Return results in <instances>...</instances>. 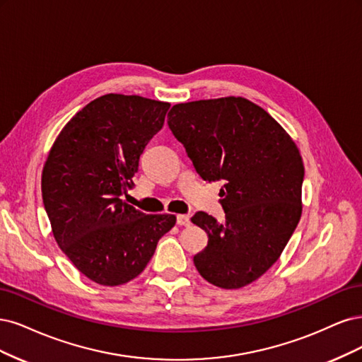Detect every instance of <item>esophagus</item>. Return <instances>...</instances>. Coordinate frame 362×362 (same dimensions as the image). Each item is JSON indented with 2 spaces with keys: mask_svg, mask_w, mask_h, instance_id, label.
<instances>
[{
  "mask_svg": "<svg viewBox=\"0 0 362 362\" xmlns=\"http://www.w3.org/2000/svg\"><path fill=\"white\" fill-rule=\"evenodd\" d=\"M191 224V219L188 215H177V226L188 227Z\"/></svg>",
  "mask_w": 362,
  "mask_h": 362,
  "instance_id": "1",
  "label": "esophagus"
}]
</instances>
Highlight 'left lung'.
Returning <instances> with one entry per match:
<instances>
[{
    "label": "left lung",
    "instance_id": "obj_1",
    "mask_svg": "<svg viewBox=\"0 0 362 362\" xmlns=\"http://www.w3.org/2000/svg\"><path fill=\"white\" fill-rule=\"evenodd\" d=\"M168 126L203 180L226 182V223L206 212L191 218L209 238L194 255L197 271L221 288L251 284L279 259L300 219L298 146L262 107L236 96L174 105Z\"/></svg>",
    "mask_w": 362,
    "mask_h": 362
}]
</instances>
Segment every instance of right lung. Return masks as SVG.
<instances>
[{
    "label": "right lung",
    "instance_id": "add662e5",
    "mask_svg": "<svg viewBox=\"0 0 362 362\" xmlns=\"http://www.w3.org/2000/svg\"><path fill=\"white\" fill-rule=\"evenodd\" d=\"M168 110V102L103 95L66 123L45 160L42 197L52 235L76 269L100 286L141 274L176 224L174 215H146L122 200Z\"/></svg>",
    "mask_w": 362,
    "mask_h": 362
}]
</instances>
